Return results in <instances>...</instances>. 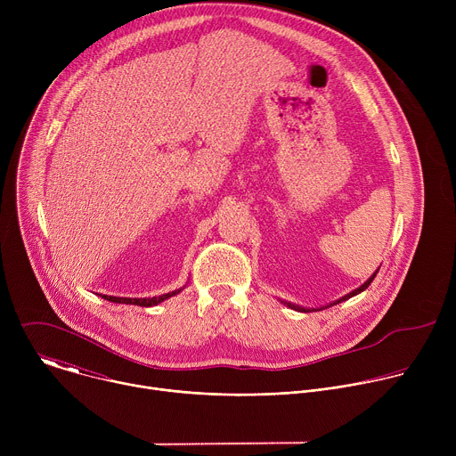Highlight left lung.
<instances>
[{
	"instance_id": "1",
	"label": "left lung",
	"mask_w": 456,
	"mask_h": 456,
	"mask_svg": "<svg viewBox=\"0 0 456 456\" xmlns=\"http://www.w3.org/2000/svg\"><path fill=\"white\" fill-rule=\"evenodd\" d=\"M377 273H379V269L373 273V276H370L359 289H355V290H352L350 294H346V296H343L341 299H338V301H334V303H330V306L332 305H338V303H341V301H346V299H350V297H354V296H357V294H361L362 290H366L368 287H370V283L373 281V278L377 276ZM281 303H285L289 308H292V310H299V312H312V310H322V308H327V306H321V308H305V306H297V305H294V303H289V301H281Z\"/></svg>"
}]
</instances>
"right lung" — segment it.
I'll use <instances>...</instances> for the list:
<instances>
[{
  "label": "right lung",
  "mask_w": 456,
  "mask_h": 456,
  "mask_svg": "<svg viewBox=\"0 0 456 456\" xmlns=\"http://www.w3.org/2000/svg\"><path fill=\"white\" fill-rule=\"evenodd\" d=\"M182 289H178V290H173V292H167V294H162V296H159V297H115V296H102L104 299H108V301H111V303H126V305H139V306H155V305H159V303H162L164 299H167V297H171V296H175V294H178Z\"/></svg>",
  "instance_id": "obj_1"
}]
</instances>
